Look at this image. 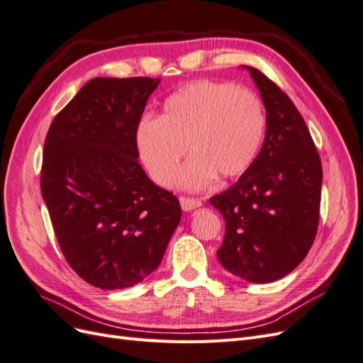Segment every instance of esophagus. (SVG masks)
Returning <instances> with one entry per match:
<instances>
[{"mask_svg": "<svg viewBox=\"0 0 363 363\" xmlns=\"http://www.w3.org/2000/svg\"><path fill=\"white\" fill-rule=\"evenodd\" d=\"M180 206L184 212H188V211H194L196 207H200L201 201L196 199H189V196H180Z\"/></svg>", "mask_w": 363, "mask_h": 363, "instance_id": "34e87169", "label": "esophagus"}]
</instances>
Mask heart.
Returning <instances> with one entry per match:
<instances>
[{"label":"heart","instance_id":"obj_1","mask_svg":"<svg viewBox=\"0 0 363 363\" xmlns=\"http://www.w3.org/2000/svg\"><path fill=\"white\" fill-rule=\"evenodd\" d=\"M265 133L259 96L244 87L200 80L174 92L160 118H144L136 130V147L151 179L169 186L177 177L188 147L194 157L180 183L203 189L216 175L236 179L255 162Z\"/></svg>","mask_w":363,"mask_h":363}]
</instances>
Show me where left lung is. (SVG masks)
<instances>
[{
	"label": "left lung",
	"instance_id": "obj_1",
	"mask_svg": "<svg viewBox=\"0 0 363 363\" xmlns=\"http://www.w3.org/2000/svg\"><path fill=\"white\" fill-rule=\"evenodd\" d=\"M244 68L265 106V140L239 180L208 201L225 221L221 265L247 281L269 283L298 267L313 244L323 168L291 98L259 69Z\"/></svg>",
	"mask_w": 363,
	"mask_h": 363
}]
</instances>
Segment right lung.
I'll use <instances>...</instances> for the list:
<instances>
[{"instance_id": "1", "label": "right lung", "mask_w": 363, "mask_h": 363, "mask_svg": "<svg viewBox=\"0 0 363 363\" xmlns=\"http://www.w3.org/2000/svg\"><path fill=\"white\" fill-rule=\"evenodd\" d=\"M160 79L96 77L52 119L40 191L69 267L95 288L140 283L182 218L172 192L139 164L136 130Z\"/></svg>"}]
</instances>
